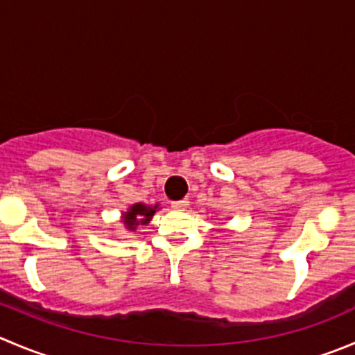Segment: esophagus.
<instances>
[{
	"label": "esophagus",
	"mask_w": 355,
	"mask_h": 355,
	"mask_svg": "<svg viewBox=\"0 0 355 355\" xmlns=\"http://www.w3.org/2000/svg\"><path fill=\"white\" fill-rule=\"evenodd\" d=\"M187 206H189V199H182V201L171 202V208H173V209H185Z\"/></svg>",
	"instance_id": "1"
}]
</instances>
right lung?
Instances as JSON below:
<instances>
[{"mask_svg": "<svg viewBox=\"0 0 355 355\" xmlns=\"http://www.w3.org/2000/svg\"><path fill=\"white\" fill-rule=\"evenodd\" d=\"M159 208V205H144V202H135L130 206L126 211L121 213V223L128 232H135L139 227L147 225L153 220L154 213Z\"/></svg>", "mask_w": 355, "mask_h": 355, "instance_id": "right-lung-1", "label": "right lung"}]
</instances>
